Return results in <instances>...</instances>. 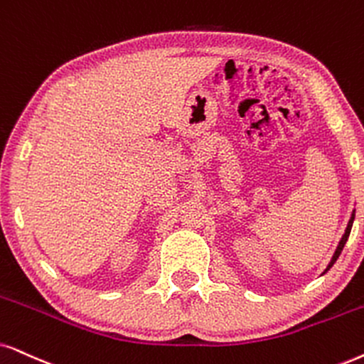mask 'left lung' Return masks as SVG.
<instances>
[{
  "label": "left lung",
  "instance_id": "obj_1",
  "mask_svg": "<svg viewBox=\"0 0 364 364\" xmlns=\"http://www.w3.org/2000/svg\"><path fill=\"white\" fill-rule=\"evenodd\" d=\"M353 220H354V213H353V216H351V220H349V223H348V228H346V232H344V235H343V238H341V242H339V245H338V248H336V252H334V255H333V259H331V264L328 265V269L326 270H329L331 267L334 265V262L338 260V257L341 255V252H343V248H344V245H346V242H348V238H349V233H351V227H353Z\"/></svg>",
  "mask_w": 364,
  "mask_h": 364
}]
</instances>
